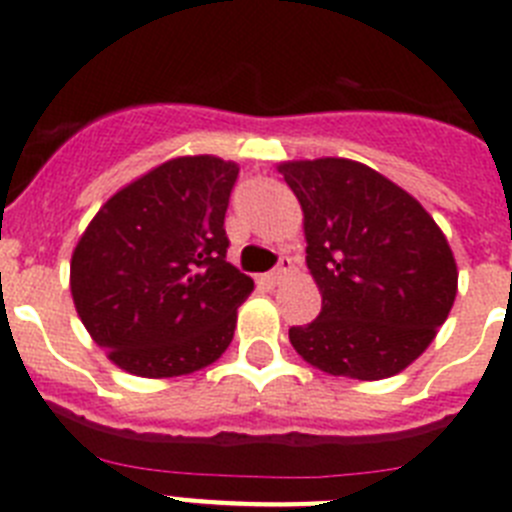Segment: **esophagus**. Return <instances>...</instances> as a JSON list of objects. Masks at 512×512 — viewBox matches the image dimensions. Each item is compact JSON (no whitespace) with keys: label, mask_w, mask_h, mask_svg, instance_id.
Listing matches in <instances>:
<instances>
[{"label":"esophagus","mask_w":512,"mask_h":512,"mask_svg":"<svg viewBox=\"0 0 512 512\" xmlns=\"http://www.w3.org/2000/svg\"><path fill=\"white\" fill-rule=\"evenodd\" d=\"M289 271H292V259H289V256H279V264L266 274V282H269L271 287H277V284L287 277Z\"/></svg>","instance_id":"esophagus-1"}]
</instances>
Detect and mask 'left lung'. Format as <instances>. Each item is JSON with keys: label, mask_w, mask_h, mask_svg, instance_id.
I'll list each match as a JSON object with an SVG mask.
<instances>
[{"label": "left lung", "mask_w": 512, "mask_h": 512, "mask_svg": "<svg viewBox=\"0 0 512 512\" xmlns=\"http://www.w3.org/2000/svg\"><path fill=\"white\" fill-rule=\"evenodd\" d=\"M284 182L305 212L318 320L289 328L297 354L333 377L384 379L436 338L456 297V261L405 189L348 158L289 161Z\"/></svg>", "instance_id": "1"}]
</instances>
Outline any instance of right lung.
Segmentation results:
<instances>
[{"label":"right lung","instance_id":"1","mask_svg":"<svg viewBox=\"0 0 512 512\" xmlns=\"http://www.w3.org/2000/svg\"><path fill=\"white\" fill-rule=\"evenodd\" d=\"M238 166L182 156L104 202L71 256L81 323L120 369L197 372L233 341L253 279L228 264L225 212Z\"/></svg>","mask_w":512,"mask_h":512}]
</instances>
